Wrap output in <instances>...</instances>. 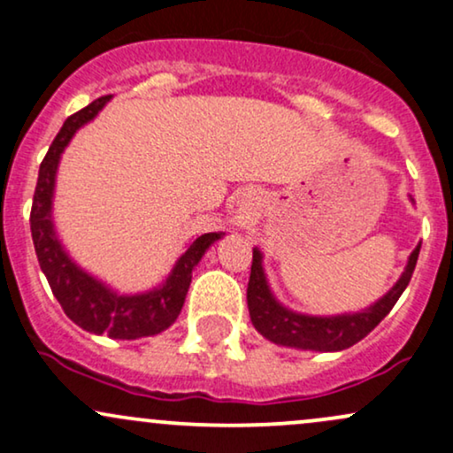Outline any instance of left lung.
Returning a JSON list of instances; mask_svg holds the SVG:
<instances>
[{"label":"left lung","instance_id":"1","mask_svg":"<svg viewBox=\"0 0 453 453\" xmlns=\"http://www.w3.org/2000/svg\"><path fill=\"white\" fill-rule=\"evenodd\" d=\"M413 203V199L409 196ZM419 248L418 243L413 252L409 254L405 271L396 284L380 296L375 303L360 311L334 313V316H310L286 307L278 301V296L271 290L267 273H265L263 258L265 254L258 248L252 250V273L248 281V310L250 320L254 328L269 339L271 343L284 345V348L310 349V352H342L352 348L360 339H365L384 318L390 313L395 303L401 299L416 269Z\"/></svg>","mask_w":453,"mask_h":453}]
</instances>
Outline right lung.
Returning <instances> with one entry per match:
<instances>
[{
	"label": "right lung",
	"instance_id": "right-lung-1",
	"mask_svg": "<svg viewBox=\"0 0 453 453\" xmlns=\"http://www.w3.org/2000/svg\"><path fill=\"white\" fill-rule=\"evenodd\" d=\"M110 99L111 95L95 99L84 110L69 116L52 146L48 148L37 173L34 207H31V237H34L42 273L46 275L52 295L61 303L69 320L87 333L131 342V339L152 337L167 331L178 320L195 267L205 257L207 250L226 233L214 231L193 239L161 284L133 295H122L111 288L72 258L58 237L55 214H52L58 163L78 129L95 120V116L105 108Z\"/></svg>",
	"mask_w": 453,
	"mask_h": 453
}]
</instances>
